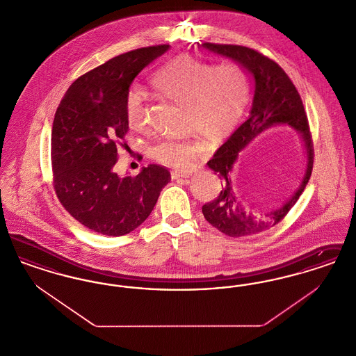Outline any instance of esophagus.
Returning a JSON list of instances; mask_svg holds the SVG:
<instances>
[{"mask_svg": "<svg viewBox=\"0 0 356 356\" xmlns=\"http://www.w3.org/2000/svg\"><path fill=\"white\" fill-rule=\"evenodd\" d=\"M192 176V170H172L170 172V177L173 180H177V179H188Z\"/></svg>", "mask_w": 356, "mask_h": 356, "instance_id": "34e87169", "label": "esophagus"}]
</instances>
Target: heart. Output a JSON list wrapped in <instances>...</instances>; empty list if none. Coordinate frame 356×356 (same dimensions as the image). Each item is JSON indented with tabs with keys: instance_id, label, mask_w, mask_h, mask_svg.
Segmentation results:
<instances>
[{
	"instance_id": "1",
	"label": "heart",
	"mask_w": 356,
	"mask_h": 356,
	"mask_svg": "<svg viewBox=\"0 0 356 356\" xmlns=\"http://www.w3.org/2000/svg\"><path fill=\"white\" fill-rule=\"evenodd\" d=\"M156 96L181 105L180 125L196 135L218 141L229 135L241 119L250 99L251 83L245 68L237 63L215 65L181 56L157 69L149 80ZM127 118L136 129L144 128L145 99L138 89L127 97ZM204 152L196 137L164 138L149 148L151 159L161 165L183 170Z\"/></svg>"
}]
</instances>
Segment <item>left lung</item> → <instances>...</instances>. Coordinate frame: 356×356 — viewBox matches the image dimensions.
<instances>
[{"label": "left lung", "instance_id": "left-lung-1", "mask_svg": "<svg viewBox=\"0 0 356 356\" xmlns=\"http://www.w3.org/2000/svg\"><path fill=\"white\" fill-rule=\"evenodd\" d=\"M204 48L232 58L254 77L252 108L245 120L207 163L221 180L219 196L204 204V218L212 227L227 236H251L270 229L283 220L289 209L299 200L311 177L314 165V144L303 102L287 73L273 60L254 49L240 45L205 42ZM276 124H289L302 136L307 164L300 186L283 204L268 213H252L238 202L230 184V172L238 152L256 135Z\"/></svg>", "mask_w": 356, "mask_h": 356}]
</instances>
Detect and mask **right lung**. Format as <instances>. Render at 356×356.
Returning a JSON list of instances; mask_svg holds the SVG:
<instances>
[{"label": "right lung", "mask_w": 356, "mask_h": 356, "mask_svg": "<svg viewBox=\"0 0 356 356\" xmlns=\"http://www.w3.org/2000/svg\"><path fill=\"white\" fill-rule=\"evenodd\" d=\"M170 45L140 48L111 58L69 86L51 127L56 195L84 227L122 236L151 215L170 170L157 164L137 176L115 170L118 148L129 129L127 97L136 76Z\"/></svg>", "instance_id": "obj_1"}]
</instances>
